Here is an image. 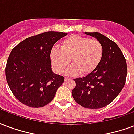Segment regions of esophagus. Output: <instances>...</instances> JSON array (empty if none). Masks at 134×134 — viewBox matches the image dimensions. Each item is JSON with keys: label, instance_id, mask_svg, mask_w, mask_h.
Wrapping results in <instances>:
<instances>
[{"label": "esophagus", "instance_id": "34e87169", "mask_svg": "<svg viewBox=\"0 0 134 134\" xmlns=\"http://www.w3.org/2000/svg\"><path fill=\"white\" fill-rule=\"evenodd\" d=\"M70 80V78H68V77H64V82H67V81H69Z\"/></svg>", "mask_w": 134, "mask_h": 134}]
</instances>
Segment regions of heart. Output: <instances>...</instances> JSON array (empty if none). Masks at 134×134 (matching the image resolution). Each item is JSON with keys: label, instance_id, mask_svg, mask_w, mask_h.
Masks as SVG:
<instances>
[{"label": "heart", "instance_id": "b5f03b06", "mask_svg": "<svg viewBox=\"0 0 134 134\" xmlns=\"http://www.w3.org/2000/svg\"><path fill=\"white\" fill-rule=\"evenodd\" d=\"M103 56V46L97 40L78 35L68 37L61 42V49L52 47L49 57L57 73H62L72 61L66 71L68 75L90 74L97 67Z\"/></svg>", "mask_w": 134, "mask_h": 134}]
</instances>
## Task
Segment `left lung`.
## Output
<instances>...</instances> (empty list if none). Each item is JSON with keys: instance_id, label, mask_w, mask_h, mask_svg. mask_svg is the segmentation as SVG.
Returning a JSON list of instances; mask_svg holds the SVG:
<instances>
[{"instance_id": "8db88e82", "label": "left lung", "mask_w": 134, "mask_h": 134, "mask_svg": "<svg viewBox=\"0 0 134 134\" xmlns=\"http://www.w3.org/2000/svg\"><path fill=\"white\" fill-rule=\"evenodd\" d=\"M103 46V56L97 67L82 78L75 79L72 92L77 104L88 109L104 107L116 99L125 85L127 66L121 50L114 41L97 32H85Z\"/></svg>"}]
</instances>
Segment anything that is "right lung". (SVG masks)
<instances>
[{
    "mask_svg": "<svg viewBox=\"0 0 134 134\" xmlns=\"http://www.w3.org/2000/svg\"><path fill=\"white\" fill-rule=\"evenodd\" d=\"M67 35L43 32L26 38L12 49L5 67L6 80L23 104L42 107L54 99L64 77L52 72L49 53L54 43Z\"/></svg>",
    "mask_w": 134,
    "mask_h": 134,
    "instance_id": "right-lung-1",
    "label": "right lung"
}]
</instances>
